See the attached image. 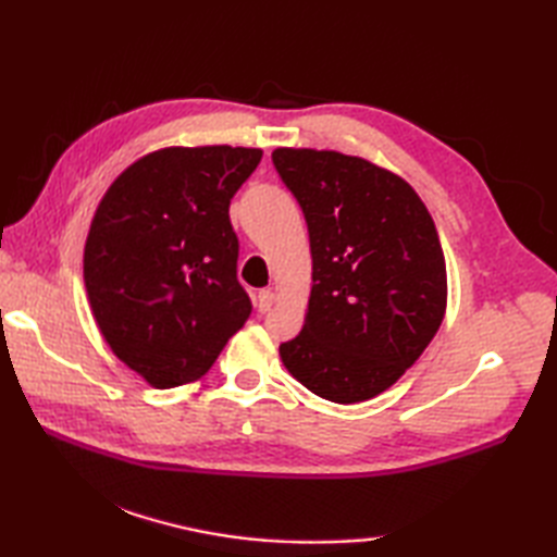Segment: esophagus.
I'll list each match as a JSON object with an SVG mask.
<instances>
[{
	"instance_id": "1",
	"label": "esophagus",
	"mask_w": 557,
	"mask_h": 557,
	"mask_svg": "<svg viewBox=\"0 0 557 557\" xmlns=\"http://www.w3.org/2000/svg\"><path fill=\"white\" fill-rule=\"evenodd\" d=\"M272 304H275V292H272V289H260L258 292V301H256L258 311L260 313H268L272 309Z\"/></svg>"
}]
</instances>
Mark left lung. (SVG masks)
Returning a JSON list of instances; mask_svg holds the SVG:
<instances>
[{"instance_id": "1", "label": "left lung", "mask_w": 557, "mask_h": 557, "mask_svg": "<svg viewBox=\"0 0 557 557\" xmlns=\"http://www.w3.org/2000/svg\"><path fill=\"white\" fill-rule=\"evenodd\" d=\"M313 258L301 333L280 359L313 395L354 405L395 385L441 327L447 270L419 194L389 170L337 150L277 148Z\"/></svg>"}]
</instances>
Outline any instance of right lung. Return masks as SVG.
<instances>
[{"label": "right lung", "instance_id": "right-lung-1", "mask_svg": "<svg viewBox=\"0 0 557 557\" xmlns=\"http://www.w3.org/2000/svg\"><path fill=\"white\" fill-rule=\"evenodd\" d=\"M263 150L162 148L116 176L83 248L92 318L116 359L152 387L203 377L251 315L236 280L230 200Z\"/></svg>", "mask_w": 557, "mask_h": 557}]
</instances>
